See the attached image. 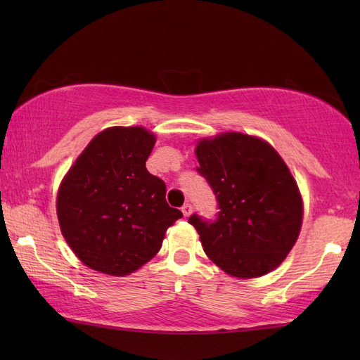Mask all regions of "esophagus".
<instances>
[{"mask_svg":"<svg viewBox=\"0 0 360 360\" xmlns=\"http://www.w3.org/2000/svg\"><path fill=\"white\" fill-rule=\"evenodd\" d=\"M182 213H184V217H190V215H192V212H193V207H192V204H184V205H182Z\"/></svg>","mask_w":360,"mask_h":360,"instance_id":"obj_1","label":"esophagus"}]
</instances>
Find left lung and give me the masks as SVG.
<instances>
[{
    "mask_svg": "<svg viewBox=\"0 0 360 360\" xmlns=\"http://www.w3.org/2000/svg\"><path fill=\"white\" fill-rule=\"evenodd\" d=\"M200 172L217 195L213 223L188 218L213 263L236 278H257L285 262L300 235L303 200L269 142L224 131L196 142Z\"/></svg>",
    "mask_w": 360,
    "mask_h": 360,
    "instance_id": "1",
    "label": "left lung"
}]
</instances>
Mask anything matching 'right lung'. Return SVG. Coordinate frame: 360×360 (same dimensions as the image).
I'll return each mask as SVG.
<instances>
[{
    "label": "right lung",
    "mask_w": 360,
    "mask_h": 360,
    "mask_svg": "<svg viewBox=\"0 0 360 360\" xmlns=\"http://www.w3.org/2000/svg\"><path fill=\"white\" fill-rule=\"evenodd\" d=\"M155 143V133L139 125L105 128L60 182V231L89 269L114 277L136 272L182 217L167 204L164 181L145 167Z\"/></svg>",
    "instance_id": "right-lung-1"
}]
</instances>
